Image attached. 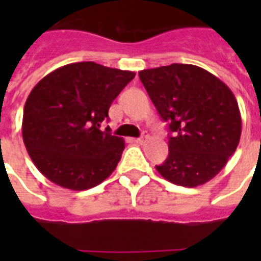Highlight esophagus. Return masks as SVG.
<instances>
[{
  "label": "esophagus",
  "mask_w": 261,
  "mask_h": 261,
  "mask_svg": "<svg viewBox=\"0 0 261 261\" xmlns=\"http://www.w3.org/2000/svg\"><path fill=\"white\" fill-rule=\"evenodd\" d=\"M147 138H149V135H147L146 133H142V137H141V138H137V139H135V142L139 143V145H142V143L146 142Z\"/></svg>",
  "instance_id": "34e87169"
}]
</instances>
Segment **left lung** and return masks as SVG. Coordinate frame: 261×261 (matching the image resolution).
I'll return each instance as SVG.
<instances>
[{
  "instance_id": "left-lung-1",
  "label": "left lung",
  "mask_w": 261,
  "mask_h": 261,
  "mask_svg": "<svg viewBox=\"0 0 261 261\" xmlns=\"http://www.w3.org/2000/svg\"><path fill=\"white\" fill-rule=\"evenodd\" d=\"M139 79L171 131L168 159L155 165L159 173L188 188L217 176L241 137L233 92L214 74L187 63L141 70Z\"/></svg>"
}]
</instances>
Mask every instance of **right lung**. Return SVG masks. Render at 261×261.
<instances>
[{
	"mask_svg": "<svg viewBox=\"0 0 261 261\" xmlns=\"http://www.w3.org/2000/svg\"><path fill=\"white\" fill-rule=\"evenodd\" d=\"M135 77L94 62L51 71L27 98L22 139L40 173L73 191L102 182L120 161L124 141L100 130L118 94Z\"/></svg>",
	"mask_w": 261,
	"mask_h": 261,
	"instance_id": "1",
	"label": "right lung"
}]
</instances>
